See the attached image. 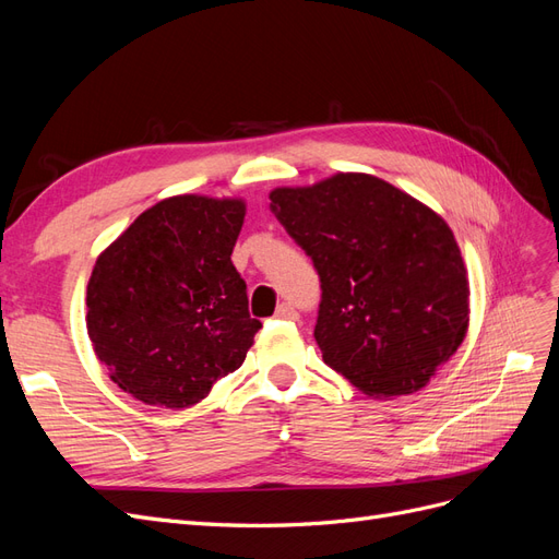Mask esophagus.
I'll return each instance as SVG.
<instances>
[{
  "instance_id": "34e87169",
  "label": "esophagus",
  "mask_w": 559,
  "mask_h": 559,
  "mask_svg": "<svg viewBox=\"0 0 559 559\" xmlns=\"http://www.w3.org/2000/svg\"><path fill=\"white\" fill-rule=\"evenodd\" d=\"M275 317L277 319H286V321H296L298 312H296L294 306H289V302H282V306L277 308V312H275Z\"/></svg>"
}]
</instances>
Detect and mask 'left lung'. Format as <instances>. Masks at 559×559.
Instances as JSON below:
<instances>
[{
	"label": "left lung",
	"instance_id": "8db88e82",
	"mask_svg": "<svg viewBox=\"0 0 559 559\" xmlns=\"http://www.w3.org/2000/svg\"><path fill=\"white\" fill-rule=\"evenodd\" d=\"M270 212L321 282L314 341L324 364L364 394L425 386L468 329V280L448 224L370 175L275 189Z\"/></svg>",
	"mask_w": 559,
	"mask_h": 559
}]
</instances>
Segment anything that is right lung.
<instances>
[{
	"label": "right lung",
	"mask_w": 559,
	"mask_h": 559,
	"mask_svg": "<svg viewBox=\"0 0 559 559\" xmlns=\"http://www.w3.org/2000/svg\"><path fill=\"white\" fill-rule=\"evenodd\" d=\"M242 222V200L175 195L99 253L86 324L123 392L179 411L242 366L261 329L230 261Z\"/></svg>",
	"instance_id": "add662e5"
}]
</instances>
